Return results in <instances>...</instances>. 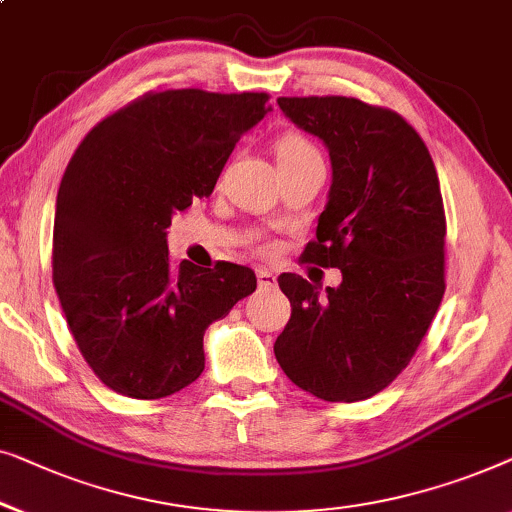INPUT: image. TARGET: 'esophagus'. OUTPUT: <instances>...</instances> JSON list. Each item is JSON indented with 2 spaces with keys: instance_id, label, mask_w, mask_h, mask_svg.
<instances>
[{
  "instance_id": "34e87169",
  "label": "esophagus",
  "mask_w": 512,
  "mask_h": 512,
  "mask_svg": "<svg viewBox=\"0 0 512 512\" xmlns=\"http://www.w3.org/2000/svg\"><path fill=\"white\" fill-rule=\"evenodd\" d=\"M257 283L262 290H271V287H276V276L266 269H257Z\"/></svg>"
}]
</instances>
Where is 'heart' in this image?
I'll list each match as a JSON object with an SVG mask.
<instances>
[{
	"mask_svg": "<svg viewBox=\"0 0 512 512\" xmlns=\"http://www.w3.org/2000/svg\"><path fill=\"white\" fill-rule=\"evenodd\" d=\"M318 155L311 143H308L301 134H285L280 136L276 143V162L278 164H294L306 160V157Z\"/></svg>",
	"mask_w": 512,
	"mask_h": 512,
	"instance_id": "obj_1",
	"label": "heart"
}]
</instances>
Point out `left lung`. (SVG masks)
Wrapping results in <instances>:
<instances>
[{
	"label": "left lung",
	"mask_w": 512,
	"mask_h": 512,
	"mask_svg": "<svg viewBox=\"0 0 512 512\" xmlns=\"http://www.w3.org/2000/svg\"><path fill=\"white\" fill-rule=\"evenodd\" d=\"M280 111L327 148L331 187L304 262L341 269L320 290L278 278L292 318L273 352L294 385L362 401L406 369L445 292V213L436 167L401 115L352 97H280Z\"/></svg>",
	"instance_id": "left-lung-1"
}]
</instances>
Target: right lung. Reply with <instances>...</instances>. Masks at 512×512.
<instances>
[{"mask_svg": "<svg viewBox=\"0 0 512 512\" xmlns=\"http://www.w3.org/2000/svg\"><path fill=\"white\" fill-rule=\"evenodd\" d=\"M264 92L164 90L92 127L55 204L53 283L78 350L113 392L162 399L204 371V331L255 292L248 266L169 259L178 211L213 192L271 104Z\"/></svg>", "mask_w": 512, "mask_h": 512, "instance_id": "1", "label": "right lung"}]
</instances>
